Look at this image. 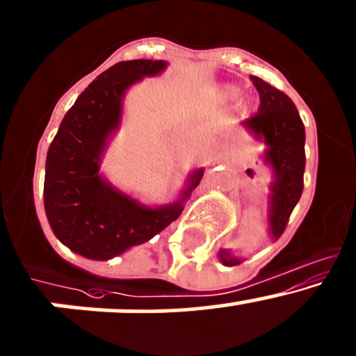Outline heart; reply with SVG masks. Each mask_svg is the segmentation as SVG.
<instances>
[{
    "mask_svg": "<svg viewBox=\"0 0 356 356\" xmlns=\"http://www.w3.org/2000/svg\"><path fill=\"white\" fill-rule=\"evenodd\" d=\"M237 92L238 90L235 87H227L225 90H223V97H225V99H234V97L237 95Z\"/></svg>",
    "mask_w": 356,
    "mask_h": 356,
    "instance_id": "b5f03b06",
    "label": "heart"
}]
</instances>
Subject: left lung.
Masks as SVG:
<instances>
[{
	"label": "left lung",
	"instance_id": "1",
	"mask_svg": "<svg viewBox=\"0 0 356 356\" xmlns=\"http://www.w3.org/2000/svg\"><path fill=\"white\" fill-rule=\"evenodd\" d=\"M259 93V111L244 122L254 134L266 141V162L275 172L269 196V230L273 237H282L288 218L297 207L304 191L305 128L290 97L259 76H250ZM225 266H237L242 261L220 252Z\"/></svg>",
	"mask_w": 356,
	"mask_h": 356
}]
</instances>
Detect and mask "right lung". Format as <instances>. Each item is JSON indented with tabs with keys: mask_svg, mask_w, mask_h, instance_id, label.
Listing matches in <instances>:
<instances>
[{
	"mask_svg": "<svg viewBox=\"0 0 356 356\" xmlns=\"http://www.w3.org/2000/svg\"><path fill=\"white\" fill-rule=\"evenodd\" d=\"M165 61L133 59L111 66L81 92L66 112L46 160L44 207L56 237L88 259H111L145 244L181 216L182 203L204 170L191 175L181 201L147 208L111 188L99 175L109 134L121 119L126 88L165 70Z\"/></svg>",
	"mask_w": 356,
	"mask_h": 356,
	"instance_id": "right-lung-1",
	"label": "right lung"
}]
</instances>
